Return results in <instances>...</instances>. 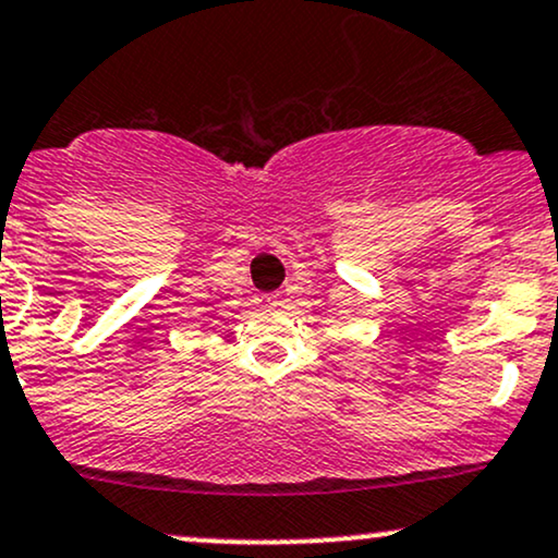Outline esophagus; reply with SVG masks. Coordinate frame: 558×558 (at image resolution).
Masks as SVG:
<instances>
[{"label":"esophagus","instance_id":"obj_1","mask_svg":"<svg viewBox=\"0 0 558 558\" xmlns=\"http://www.w3.org/2000/svg\"><path fill=\"white\" fill-rule=\"evenodd\" d=\"M262 302H265L267 307H278L280 296H278V293H267V296H262Z\"/></svg>","mask_w":558,"mask_h":558}]
</instances>
